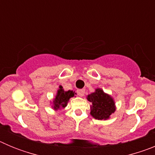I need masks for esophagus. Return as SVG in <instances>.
<instances>
[{
  "label": "esophagus",
  "mask_w": 155,
  "mask_h": 155,
  "mask_svg": "<svg viewBox=\"0 0 155 155\" xmlns=\"http://www.w3.org/2000/svg\"><path fill=\"white\" fill-rule=\"evenodd\" d=\"M84 92H85V90L84 89H78L77 90V93H78V94L79 96H81V97L84 96Z\"/></svg>",
  "instance_id": "34e87169"
}]
</instances>
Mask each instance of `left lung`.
<instances>
[{
    "label": "left lung",
    "mask_w": 155,
    "mask_h": 155,
    "mask_svg": "<svg viewBox=\"0 0 155 155\" xmlns=\"http://www.w3.org/2000/svg\"><path fill=\"white\" fill-rule=\"evenodd\" d=\"M87 99L91 102L90 114L95 120H108L116 111V105L113 97L104 92L101 88H96L94 92L88 94Z\"/></svg>",
    "instance_id": "left-lung-1"
}]
</instances>
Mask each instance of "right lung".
Wrapping results in <instances>:
<instances>
[{"instance_id":"add662e5","label":"right lung","mask_w":155,"mask_h":155,"mask_svg":"<svg viewBox=\"0 0 155 155\" xmlns=\"http://www.w3.org/2000/svg\"><path fill=\"white\" fill-rule=\"evenodd\" d=\"M77 94L74 91H64L63 87L61 85L59 86V89L57 90V94H56L55 98L53 100V108L54 110H60V109H64L67 106L68 102H69L70 98L72 97L75 96Z\"/></svg>"}]
</instances>
